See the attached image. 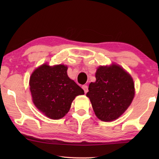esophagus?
<instances>
[{
    "mask_svg": "<svg viewBox=\"0 0 159 159\" xmlns=\"http://www.w3.org/2000/svg\"><path fill=\"white\" fill-rule=\"evenodd\" d=\"M82 88L83 89L84 92H85V93H86L87 92H88V87H87V85H83Z\"/></svg>",
    "mask_w": 159,
    "mask_h": 159,
    "instance_id": "1",
    "label": "esophagus"
}]
</instances>
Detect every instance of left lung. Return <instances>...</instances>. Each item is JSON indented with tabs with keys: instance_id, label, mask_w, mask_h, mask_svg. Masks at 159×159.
Here are the masks:
<instances>
[{
	"instance_id": "8db88e82",
	"label": "left lung",
	"mask_w": 159,
	"mask_h": 159,
	"mask_svg": "<svg viewBox=\"0 0 159 159\" xmlns=\"http://www.w3.org/2000/svg\"><path fill=\"white\" fill-rule=\"evenodd\" d=\"M96 80L89 85V98L97 117L103 121L117 119L126 111L134 96V85L131 76L123 67L112 64L100 66Z\"/></svg>"
}]
</instances>
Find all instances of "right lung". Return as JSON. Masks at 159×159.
Listing matches in <instances>:
<instances>
[{"label":"right lung","instance_id":"right-lung-1","mask_svg":"<svg viewBox=\"0 0 159 159\" xmlns=\"http://www.w3.org/2000/svg\"><path fill=\"white\" fill-rule=\"evenodd\" d=\"M64 65L50 66L43 64L30 77L29 85L33 102L39 111L52 120L63 117L72 101L84 91L67 74Z\"/></svg>","mask_w":159,"mask_h":159}]
</instances>
